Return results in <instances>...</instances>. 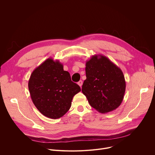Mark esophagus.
<instances>
[{
    "label": "esophagus",
    "instance_id": "esophagus-1",
    "mask_svg": "<svg viewBox=\"0 0 155 155\" xmlns=\"http://www.w3.org/2000/svg\"><path fill=\"white\" fill-rule=\"evenodd\" d=\"M78 84L80 87H81V86H82V84H83V81H82V80H80V81L78 82Z\"/></svg>",
    "mask_w": 155,
    "mask_h": 155
}]
</instances>
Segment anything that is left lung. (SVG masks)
Instances as JSON below:
<instances>
[{
    "label": "left lung",
    "mask_w": 155,
    "mask_h": 155,
    "mask_svg": "<svg viewBox=\"0 0 155 155\" xmlns=\"http://www.w3.org/2000/svg\"><path fill=\"white\" fill-rule=\"evenodd\" d=\"M86 77L82 93L90 105L101 114L117 108L126 90L122 71L106 56L95 54L86 62Z\"/></svg>",
    "instance_id": "obj_1"
}]
</instances>
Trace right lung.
Masks as SVG:
<instances>
[{"instance_id": "1", "label": "right lung", "mask_w": 155, "mask_h": 155, "mask_svg": "<svg viewBox=\"0 0 155 155\" xmlns=\"http://www.w3.org/2000/svg\"><path fill=\"white\" fill-rule=\"evenodd\" d=\"M28 87L32 101L44 116L51 119L62 117L68 112L73 97L81 91L64 71L58 60L48 58L31 75Z\"/></svg>"}]
</instances>
